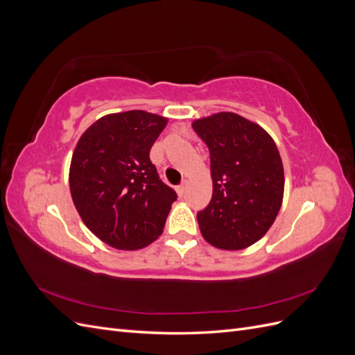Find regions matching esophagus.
<instances>
[{
  "mask_svg": "<svg viewBox=\"0 0 355 355\" xmlns=\"http://www.w3.org/2000/svg\"><path fill=\"white\" fill-rule=\"evenodd\" d=\"M187 189H188V182H187V180H184V182H182V184L176 188V191H178V196H179L180 198H184V197H185V194H187Z\"/></svg>",
  "mask_w": 355,
  "mask_h": 355,
  "instance_id": "esophagus-1",
  "label": "esophagus"
}]
</instances>
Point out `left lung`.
I'll use <instances>...</instances> for the list:
<instances>
[{"instance_id":"obj_1","label":"left lung","mask_w":355,"mask_h":355,"mask_svg":"<svg viewBox=\"0 0 355 355\" xmlns=\"http://www.w3.org/2000/svg\"><path fill=\"white\" fill-rule=\"evenodd\" d=\"M192 128L210 151L213 196L198 211L201 235L222 250H243L272 227L284 196V168L265 128L234 112L198 118Z\"/></svg>"}]
</instances>
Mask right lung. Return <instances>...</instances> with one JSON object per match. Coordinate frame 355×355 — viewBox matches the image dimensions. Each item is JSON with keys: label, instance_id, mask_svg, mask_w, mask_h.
I'll list each match as a JSON object with an SVG mask.
<instances>
[{"label": "right lung", "instance_id": "obj_1", "mask_svg": "<svg viewBox=\"0 0 355 355\" xmlns=\"http://www.w3.org/2000/svg\"><path fill=\"white\" fill-rule=\"evenodd\" d=\"M167 118L141 110L108 114L78 139L69 167V189L83 222L118 250L155 241L176 192L159 180L149 151Z\"/></svg>", "mask_w": 355, "mask_h": 355}]
</instances>
